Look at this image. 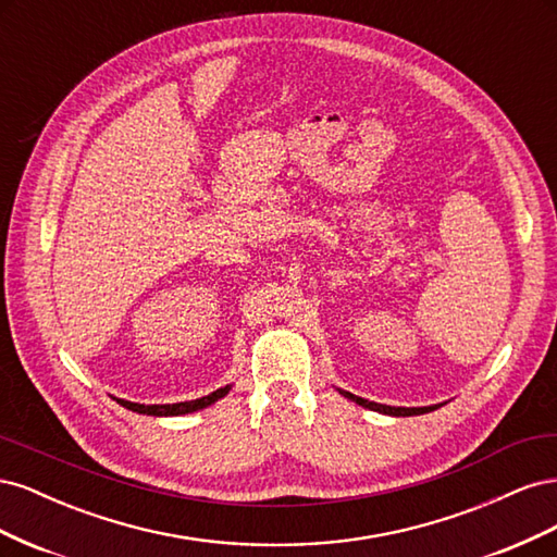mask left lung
Listing matches in <instances>:
<instances>
[{"instance_id":"1","label":"left lung","mask_w":557,"mask_h":557,"mask_svg":"<svg viewBox=\"0 0 557 557\" xmlns=\"http://www.w3.org/2000/svg\"><path fill=\"white\" fill-rule=\"evenodd\" d=\"M336 391H339V395H344L346 399L360 404V407H364V409H372V411H379V413H385V416H397V418L399 416H420V413H428V411L444 407V404H434V407H385V404H376V401L362 399V397L352 395V393H346V391H342V387H336Z\"/></svg>"}]
</instances>
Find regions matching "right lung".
Returning <instances> with one entry per match:
<instances>
[{
  "label": "right lung",
  "mask_w": 557,
  "mask_h": 557,
  "mask_svg": "<svg viewBox=\"0 0 557 557\" xmlns=\"http://www.w3.org/2000/svg\"><path fill=\"white\" fill-rule=\"evenodd\" d=\"M230 391H232V385H225V387H218V391H213L207 397H199V399H193V401H176V404H139V401H127V399H121V397H113V399L121 404V407H125L129 411L144 413V416H185V413H195L199 409L211 407V404H215L218 399H223Z\"/></svg>",
  "instance_id": "right-lung-1"
}]
</instances>
